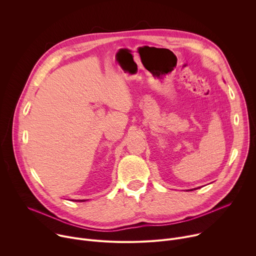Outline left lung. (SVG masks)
I'll return each mask as SVG.
<instances>
[{"instance_id":"1","label":"left lung","mask_w":256,"mask_h":256,"mask_svg":"<svg viewBox=\"0 0 256 256\" xmlns=\"http://www.w3.org/2000/svg\"><path fill=\"white\" fill-rule=\"evenodd\" d=\"M194 190H196V188H194Z\"/></svg>"}]
</instances>
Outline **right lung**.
<instances>
[{"label":"right lung","instance_id":"1","mask_svg":"<svg viewBox=\"0 0 256 256\" xmlns=\"http://www.w3.org/2000/svg\"><path fill=\"white\" fill-rule=\"evenodd\" d=\"M75 202H79V200H75ZM80 202H85L84 200H80Z\"/></svg>","mask_w":256,"mask_h":256}]
</instances>
